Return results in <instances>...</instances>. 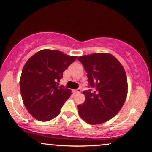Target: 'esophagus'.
<instances>
[{
  "mask_svg": "<svg viewBox=\"0 0 152 152\" xmlns=\"http://www.w3.org/2000/svg\"><path fill=\"white\" fill-rule=\"evenodd\" d=\"M74 92H75V93H80V92H81V89L80 88H78L77 90H74Z\"/></svg>",
  "mask_w": 152,
  "mask_h": 152,
  "instance_id": "obj_1",
  "label": "esophagus"
}]
</instances>
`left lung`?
Wrapping results in <instances>:
<instances>
[{"label": "left lung", "instance_id": "8db88e82", "mask_svg": "<svg viewBox=\"0 0 152 152\" xmlns=\"http://www.w3.org/2000/svg\"><path fill=\"white\" fill-rule=\"evenodd\" d=\"M78 60L87 72L89 86L85 101L78 105V113L91 125L101 124L114 117L127 99L128 86L125 69L110 53H99L80 56Z\"/></svg>", "mask_w": 152, "mask_h": 152}]
</instances>
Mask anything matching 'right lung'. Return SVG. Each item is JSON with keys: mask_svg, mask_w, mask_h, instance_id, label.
Returning a JSON list of instances; mask_svg holds the SVG:
<instances>
[{"mask_svg": "<svg viewBox=\"0 0 152 152\" xmlns=\"http://www.w3.org/2000/svg\"><path fill=\"white\" fill-rule=\"evenodd\" d=\"M77 58L45 49L37 51L25 63L19 82L20 94L25 107L35 119L48 121L60 114L72 91L59 86L58 82Z\"/></svg>", "mask_w": 152, "mask_h": 152, "instance_id": "obj_1", "label": "right lung"}]
</instances>
